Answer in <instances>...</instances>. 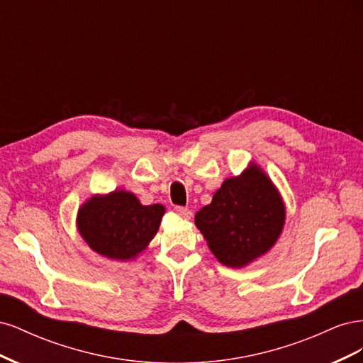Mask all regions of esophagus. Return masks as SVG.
<instances>
[{"label": "esophagus", "instance_id": "34e87169", "mask_svg": "<svg viewBox=\"0 0 363 363\" xmlns=\"http://www.w3.org/2000/svg\"><path fill=\"white\" fill-rule=\"evenodd\" d=\"M175 213H177V215H179L180 218H183V219H191V216H192V211H191V208L182 207V206L175 207Z\"/></svg>", "mask_w": 363, "mask_h": 363}]
</instances>
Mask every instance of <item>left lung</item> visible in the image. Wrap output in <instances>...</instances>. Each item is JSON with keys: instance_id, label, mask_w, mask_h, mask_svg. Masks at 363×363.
Segmentation results:
<instances>
[{"instance_id": "obj_1", "label": "left lung", "mask_w": 363, "mask_h": 363, "mask_svg": "<svg viewBox=\"0 0 363 363\" xmlns=\"http://www.w3.org/2000/svg\"><path fill=\"white\" fill-rule=\"evenodd\" d=\"M286 218L283 200L256 163L224 180L212 203L195 215L215 257L228 268H242L277 242Z\"/></svg>"}]
</instances>
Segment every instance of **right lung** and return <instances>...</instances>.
<instances>
[{
  "label": "right lung",
  "instance_id": "1",
  "mask_svg": "<svg viewBox=\"0 0 363 363\" xmlns=\"http://www.w3.org/2000/svg\"><path fill=\"white\" fill-rule=\"evenodd\" d=\"M164 207L142 206L135 194L94 195L77 215V228L95 252L113 260L135 259L157 233Z\"/></svg>",
  "mask_w": 363,
  "mask_h": 363
}]
</instances>
